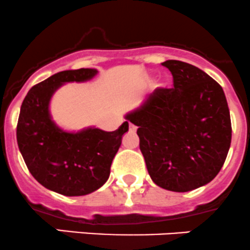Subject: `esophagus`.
Segmentation results:
<instances>
[{"label":"esophagus","mask_w":250,"mask_h":250,"mask_svg":"<svg viewBox=\"0 0 250 250\" xmlns=\"http://www.w3.org/2000/svg\"><path fill=\"white\" fill-rule=\"evenodd\" d=\"M128 128H130L131 132H136V130H137V126L133 125L132 123H130V124H128Z\"/></svg>","instance_id":"1"}]
</instances>
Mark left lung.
<instances>
[{
	"mask_svg": "<svg viewBox=\"0 0 250 250\" xmlns=\"http://www.w3.org/2000/svg\"><path fill=\"white\" fill-rule=\"evenodd\" d=\"M172 74V88L159 87L145 104L126 115L138 126L140 149L153 182L188 192L211 181L221 170L232 127L221 86L185 62L162 63Z\"/></svg>",
	"mask_w": 250,
	"mask_h": 250,
	"instance_id": "8db88e82",
	"label": "left lung"
}]
</instances>
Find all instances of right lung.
<instances>
[{"label": "right lung", "instance_id": "add662e5", "mask_svg": "<svg viewBox=\"0 0 250 250\" xmlns=\"http://www.w3.org/2000/svg\"><path fill=\"white\" fill-rule=\"evenodd\" d=\"M96 69L64 70L31 87L21 103L17 142L30 174L43 187L63 196H85L105 184L128 122L105 132L87 128L78 133L57 127L48 112L49 100L64 83L86 81ZM127 119V118H126Z\"/></svg>", "mask_w": 250, "mask_h": 250}]
</instances>
